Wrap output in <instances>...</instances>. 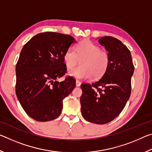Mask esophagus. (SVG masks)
Returning <instances> with one entry per match:
<instances>
[{
	"mask_svg": "<svg viewBox=\"0 0 152 152\" xmlns=\"http://www.w3.org/2000/svg\"><path fill=\"white\" fill-rule=\"evenodd\" d=\"M80 84H81V82H80L79 80H76V86H80Z\"/></svg>",
	"mask_w": 152,
	"mask_h": 152,
	"instance_id": "1",
	"label": "esophagus"
}]
</instances>
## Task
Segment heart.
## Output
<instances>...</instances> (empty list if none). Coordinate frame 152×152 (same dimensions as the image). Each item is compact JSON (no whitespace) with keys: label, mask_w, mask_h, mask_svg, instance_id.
Listing matches in <instances>:
<instances>
[{"label":"heart","mask_w":152,"mask_h":152,"mask_svg":"<svg viewBox=\"0 0 152 152\" xmlns=\"http://www.w3.org/2000/svg\"><path fill=\"white\" fill-rule=\"evenodd\" d=\"M66 67L69 70L77 64L80 66L71 70L69 74L78 80L99 79L104 75L110 64V56L106 50L90 40H84L76 45L75 51L69 48L63 56Z\"/></svg>","instance_id":"obj_1"}]
</instances>
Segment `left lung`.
Instances as JSON below:
<instances>
[{
  "label": "left lung",
  "mask_w": 152,
  "mask_h": 152,
  "mask_svg": "<svg viewBox=\"0 0 152 152\" xmlns=\"http://www.w3.org/2000/svg\"><path fill=\"white\" fill-rule=\"evenodd\" d=\"M99 42L109 51L110 64L99 80L81 84V112L88 121L105 124L121 113L129 99L134 66L130 51L120 40L105 36Z\"/></svg>",
  "instance_id": "obj_1"
}]
</instances>
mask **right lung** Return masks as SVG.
<instances>
[{"label":"right lung","mask_w":152,"mask_h":152,"mask_svg":"<svg viewBox=\"0 0 152 152\" xmlns=\"http://www.w3.org/2000/svg\"><path fill=\"white\" fill-rule=\"evenodd\" d=\"M69 35L56 32L38 33L26 43L16 65L15 91L25 113L37 121L60 116L63 100L76 86L70 76L62 82L67 69L63 56L75 42Z\"/></svg>","instance_id":"add662e5"}]
</instances>
